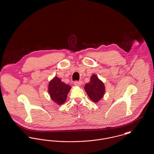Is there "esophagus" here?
<instances>
[{
    "label": "esophagus",
    "mask_w": 154,
    "mask_h": 154,
    "mask_svg": "<svg viewBox=\"0 0 154 154\" xmlns=\"http://www.w3.org/2000/svg\"><path fill=\"white\" fill-rule=\"evenodd\" d=\"M82 82L81 81H74V84L75 85H76V86H81V85H82Z\"/></svg>",
    "instance_id": "obj_1"
}]
</instances>
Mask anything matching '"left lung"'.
Listing matches in <instances>:
<instances>
[{"instance_id": "left-lung-1", "label": "left lung", "mask_w": 154, "mask_h": 154, "mask_svg": "<svg viewBox=\"0 0 154 154\" xmlns=\"http://www.w3.org/2000/svg\"><path fill=\"white\" fill-rule=\"evenodd\" d=\"M85 89L90 99L92 101L97 102L103 98L105 92V86L96 75H93L91 78L90 82L85 85Z\"/></svg>"}]
</instances>
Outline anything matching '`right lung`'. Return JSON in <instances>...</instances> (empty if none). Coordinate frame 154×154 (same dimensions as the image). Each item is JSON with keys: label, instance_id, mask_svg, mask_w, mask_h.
Segmentation results:
<instances>
[{"label": "right lung", "instance_id": "1", "mask_svg": "<svg viewBox=\"0 0 154 154\" xmlns=\"http://www.w3.org/2000/svg\"><path fill=\"white\" fill-rule=\"evenodd\" d=\"M70 88L69 85L62 82L59 78L55 77L49 84V94L53 101L58 105H62L66 101Z\"/></svg>", "mask_w": 154, "mask_h": 154}]
</instances>
